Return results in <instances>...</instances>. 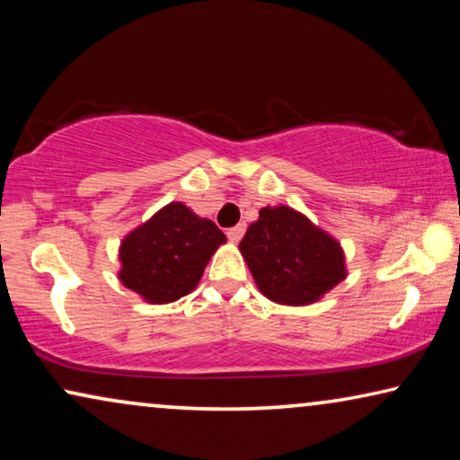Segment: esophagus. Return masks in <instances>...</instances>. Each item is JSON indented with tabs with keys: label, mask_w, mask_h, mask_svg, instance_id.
I'll return each instance as SVG.
<instances>
[{
	"label": "esophagus",
	"mask_w": 460,
	"mask_h": 460,
	"mask_svg": "<svg viewBox=\"0 0 460 460\" xmlns=\"http://www.w3.org/2000/svg\"><path fill=\"white\" fill-rule=\"evenodd\" d=\"M226 234H228V238H230L232 243H238L243 238V234H244V224L234 226V228H230L228 232H226Z\"/></svg>",
	"instance_id": "obj_1"
}]
</instances>
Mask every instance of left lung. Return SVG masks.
<instances>
[{
	"instance_id": "obj_1",
	"label": "left lung",
	"mask_w": 460,
	"mask_h": 460,
	"mask_svg": "<svg viewBox=\"0 0 460 460\" xmlns=\"http://www.w3.org/2000/svg\"><path fill=\"white\" fill-rule=\"evenodd\" d=\"M255 285L282 305H310L345 279L335 238L291 207H263L238 244Z\"/></svg>"
}]
</instances>
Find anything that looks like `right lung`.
<instances>
[{"label":"right lung","mask_w":460,"mask_h":460,"mask_svg":"<svg viewBox=\"0 0 460 460\" xmlns=\"http://www.w3.org/2000/svg\"><path fill=\"white\" fill-rule=\"evenodd\" d=\"M224 232L184 203H169L123 238L119 280L148 304H169L199 285Z\"/></svg>","instance_id":"right-lung-1"}]
</instances>
